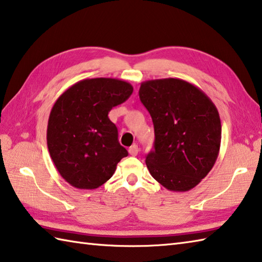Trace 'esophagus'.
I'll return each instance as SVG.
<instances>
[{
	"mask_svg": "<svg viewBox=\"0 0 262 262\" xmlns=\"http://www.w3.org/2000/svg\"><path fill=\"white\" fill-rule=\"evenodd\" d=\"M138 151H140V150H138V146L136 144L132 145L129 148H128V152H129V155L133 156V157L137 156L138 155Z\"/></svg>",
	"mask_w": 262,
	"mask_h": 262,
	"instance_id": "esophagus-1",
	"label": "esophagus"
}]
</instances>
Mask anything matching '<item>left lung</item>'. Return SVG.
I'll return each instance as SVG.
<instances>
[{"label": "left lung", "mask_w": 262, "mask_h": 262, "mask_svg": "<svg viewBox=\"0 0 262 262\" xmlns=\"http://www.w3.org/2000/svg\"><path fill=\"white\" fill-rule=\"evenodd\" d=\"M138 94L155 126V150L145 160L148 171L169 191H189L219 155L222 124L216 105L199 87L179 78L143 81Z\"/></svg>", "instance_id": "1"}]
</instances>
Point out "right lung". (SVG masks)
I'll use <instances>...</instances> for the list:
<instances>
[{
	"mask_svg": "<svg viewBox=\"0 0 262 262\" xmlns=\"http://www.w3.org/2000/svg\"><path fill=\"white\" fill-rule=\"evenodd\" d=\"M133 93L116 78H87L66 90L51 110L46 141L51 159L71 186L94 189L109 181L128 156L107 114Z\"/></svg>",
	"mask_w": 262,
	"mask_h": 262,
	"instance_id": "right-lung-1",
	"label": "right lung"
}]
</instances>
